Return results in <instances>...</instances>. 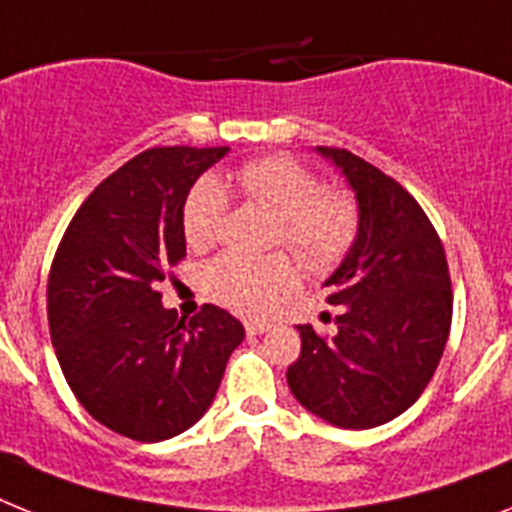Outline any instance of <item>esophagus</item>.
<instances>
[{
  "instance_id": "1",
  "label": "esophagus",
  "mask_w": 512,
  "mask_h": 512,
  "mask_svg": "<svg viewBox=\"0 0 512 512\" xmlns=\"http://www.w3.org/2000/svg\"><path fill=\"white\" fill-rule=\"evenodd\" d=\"M269 327H272V324L261 322V319H246L248 335H264V332H269Z\"/></svg>"
}]
</instances>
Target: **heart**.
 Segmentation results:
<instances>
[{"mask_svg": "<svg viewBox=\"0 0 512 512\" xmlns=\"http://www.w3.org/2000/svg\"><path fill=\"white\" fill-rule=\"evenodd\" d=\"M243 198L277 217L274 243L285 246L311 272L335 269L353 248L361 227L356 196L324 185L322 177L293 156H261L235 172ZM230 198L225 188L204 177L190 188L183 206V232L190 248L206 251L219 243L227 225ZM293 261L285 253L240 256L225 253L204 269L206 295L238 314L272 311L295 287Z\"/></svg>", "mask_w": 512, "mask_h": 512, "instance_id": "b5f03b06", "label": "heart"}]
</instances>
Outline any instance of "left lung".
Here are the masks:
<instances>
[{"instance_id": "left-lung-1", "label": "left lung", "mask_w": 512, "mask_h": 512, "mask_svg": "<svg viewBox=\"0 0 512 512\" xmlns=\"http://www.w3.org/2000/svg\"><path fill=\"white\" fill-rule=\"evenodd\" d=\"M356 190L361 227L324 285L340 308L332 337L301 324L287 384L303 408L342 429H371L426 390L453 322L445 248L416 198L361 156L319 146Z\"/></svg>"}]
</instances>
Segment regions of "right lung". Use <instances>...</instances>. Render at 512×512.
<instances>
[{
    "label": "right lung",
    "mask_w": 512,
    "mask_h": 512,
    "mask_svg": "<svg viewBox=\"0 0 512 512\" xmlns=\"http://www.w3.org/2000/svg\"><path fill=\"white\" fill-rule=\"evenodd\" d=\"M227 151L156 146L133 156L80 204L54 253V353L78 403L122 437L162 442L190 429L246 335L211 303L177 319L156 290L185 256L188 190Z\"/></svg>",
    "instance_id": "right-lung-1"
}]
</instances>
